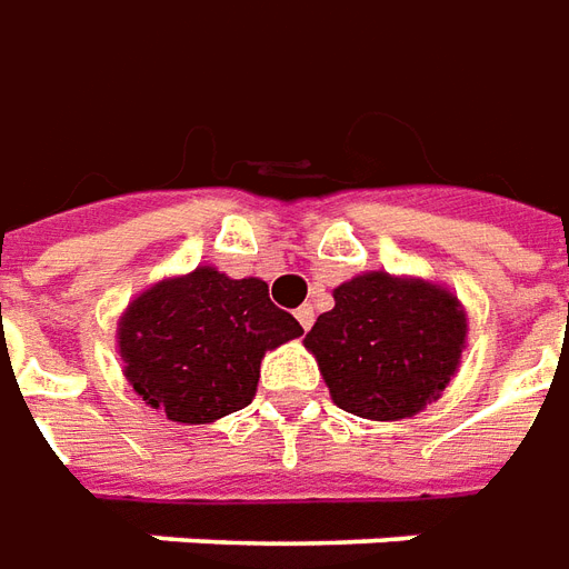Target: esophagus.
<instances>
[{
    "label": "esophagus",
    "instance_id": "34e87169",
    "mask_svg": "<svg viewBox=\"0 0 569 569\" xmlns=\"http://www.w3.org/2000/svg\"><path fill=\"white\" fill-rule=\"evenodd\" d=\"M297 322L303 325V328H312V322H316V312H312V307H300L297 309Z\"/></svg>",
    "mask_w": 569,
    "mask_h": 569
}]
</instances>
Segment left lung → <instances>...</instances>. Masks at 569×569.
Masks as SVG:
<instances>
[{
  "instance_id": "obj_1",
  "label": "left lung",
  "mask_w": 569,
  "mask_h": 569,
  "mask_svg": "<svg viewBox=\"0 0 569 569\" xmlns=\"http://www.w3.org/2000/svg\"><path fill=\"white\" fill-rule=\"evenodd\" d=\"M468 316L425 278L366 272L335 288L307 335L331 399L371 421L411 418L440 399L461 362Z\"/></svg>"
}]
</instances>
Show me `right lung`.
I'll return each instance as SVG.
<instances>
[{"mask_svg": "<svg viewBox=\"0 0 569 569\" xmlns=\"http://www.w3.org/2000/svg\"><path fill=\"white\" fill-rule=\"evenodd\" d=\"M303 335L269 300L260 278H229L213 266L163 278L117 325L132 390L179 425H210L250 406L269 350Z\"/></svg>", "mask_w": 569, "mask_h": 569, "instance_id": "1", "label": "right lung"}]
</instances>
